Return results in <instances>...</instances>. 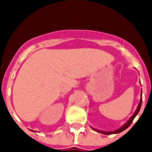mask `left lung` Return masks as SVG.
Masks as SVG:
<instances>
[{"label":"left lung","instance_id":"1","mask_svg":"<svg viewBox=\"0 0 152 152\" xmlns=\"http://www.w3.org/2000/svg\"><path fill=\"white\" fill-rule=\"evenodd\" d=\"M141 104H142V91H141V99H140V102H139V105H138V106H137V109L136 110V111H135V113H133V115H132V117L129 118V120L127 122L125 123V125H123V126H121L120 129H118L115 130V131H113V132H103V131H100V130L95 129H93V128L92 129L95 130V131H96V132H100V133H102V134H105V135L116 134V133H119V132H122V131H124V130L126 129H127V128L129 127V126L131 124H132V121H133V119L135 118V117L137 115V113H139L140 110V107H141Z\"/></svg>","mask_w":152,"mask_h":152}]
</instances>
